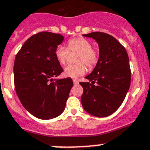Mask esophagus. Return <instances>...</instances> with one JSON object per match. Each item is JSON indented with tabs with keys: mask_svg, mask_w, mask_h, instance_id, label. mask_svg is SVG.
I'll list each match as a JSON object with an SVG mask.
<instances>
[{
	"mask_svg": "<svg viewBox=\"0 0 150 150\" xmlns=\"http://www.w3.org/2000/svg\"><path fill=\"white\" fill-rule=\"evenodd\" d=\"M72 81H73V83H74V85H78V83H79V82H78V80H75V79H73L72 80Z\"/></svg>",
	"mask_w": 150,
	"mask_h": 150,
	"instance_id": "esophagus-1",
	"label": "esophagus"
}]
</instances>
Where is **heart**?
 I'll return each mask as SVG.
<instances>
[{"label": "heart", "instance_id": "heart-1", "mask_svg": "<svg viewBox=\"0 0 150 150\" xmlns=\"http://www.w3.org/2000/svg\"><path fill=\"white\" fill-rule=\"evenodd\" d=\"M67 47L60 45L55 50V55L61 64H65L68 60L71 52H79L77 57L78 64H69L64 68V74L66 77L77 78L83 75L87 71L86 65L88 68L92 69L97 64L99 60V52L93 48L92 42L83 37L71 39L67 42Z\"/></svg>", "mask_w": 150, "mask_h": 150}]
</instances>
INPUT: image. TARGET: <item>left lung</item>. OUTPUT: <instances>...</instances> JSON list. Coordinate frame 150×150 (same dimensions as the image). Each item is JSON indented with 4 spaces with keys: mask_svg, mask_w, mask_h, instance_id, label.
<instances>
[{
    "mask_svg": "<svg viewBox=\"0 0 150 150\" xmlns=\"http://www.w3.org/2000/svg\"><path fill=\"white\" fill-rule=\"evenodd\" d=\"M98 42L99 60L90 75L91 83L80 82L83 88L81 103L85 111L97 117L112 114L124 101L131 83V70L127 50L111 35L92 32L83 34Z\"/></svg>",
    "mask_w": 150,
    "mask_h": 150,
    "instance_id": "obj_1",
    "label": "left lung"
}]
</instances>
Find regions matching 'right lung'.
<instances>
[{
	"instance_id": "right-lung-1",
	"label": "right lung",
	"mask_w": 150,
	"mask_h": 150,
	"mask_svg": "<svg viewBox=\"0 0 150 150\" xmlns=\"http://www.w3.org/2000/svg\"><path fill=\"white\" fill-rule=\"evenodd\" d=\"M63 40L59 34L39 32L24 42L16 56V92L23 106L38 119L47 120L60 115L73 86L70 78L54 79L63 72L55 55Z\"/></svg>"
}]
</instances>
